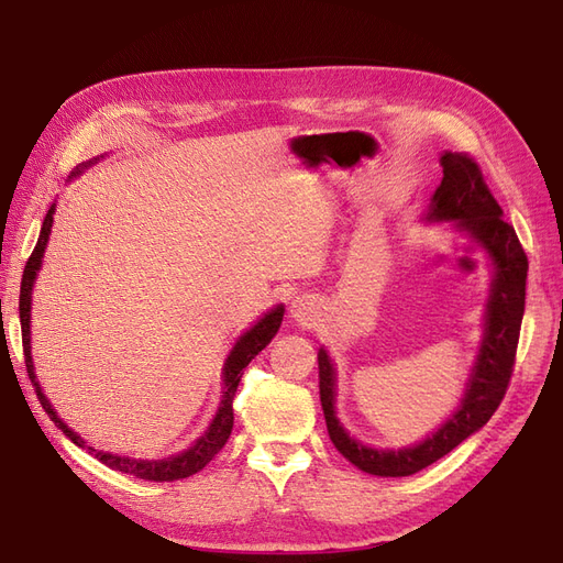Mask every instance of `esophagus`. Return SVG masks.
<instances>
[{
    "label": "esophagus",
    "instance_id": "1",
    "mask_svg": "<svg viewBox=\"0 0 563 563\" xmlns=\"http://www.w3.org/2000/svg\"><path fill=\"white\" fill-rule=\"evenodd\" d=\"M321 317L319 312V305L314 298L310 296H300L291 302V308H288V319H291L296 327H314L317 319Z\"/></svg>",
    "mask_w": 563,
    "mask_h": 563
}]
</instances>
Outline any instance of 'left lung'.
<instances>
[{
    "label": "left lung",
    "instance_id": "8db88e82",
    "mask_svg": "<svg viewBox=\"0 0 563 563\" xmlns=\"http://www.w3.org/2000/svg\"><path fill=\"white\" fill-rule=\"evenodd\" d=\"M441 178L428 209L422 211L424 225H451L467 234L484 249L490 267V284L482 317V340L463 395L449 418L418 444L401 449L368 446L352 437L335 411L338 373L327 347H319V395L327 430L333 446L354 467L376 476H408L437 463L467 437L479 432L496 413L512 376L515 352L526 305L528 261L512 225L503 220V209L486 187L479 166L463 152L444 150L439 157Z\"/></svg>",
    "mask_w": 563,
    "mask_h": 563
}]
</instances>
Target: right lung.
Segmentation results:
<instances>
[{
    "instance_id": "add662e5",
    "label": "right lung",
    "mask_w": 563,
    "mask_h": 563,
    "mask_svg": "<svg viewBox=\"0 0 563 563\" xmlns=\"http://www.w3.org/2000/svg\"><path fill=\"white\" fill-rule=\"evenodd\" d=\"M100 159H106V155H98L89 162H81L75 172L67 176V183H73L75 178H79L84 174V168H89L93 164H98ZM54 213H56V201L51 203V209L44 218L42 230H40V240L35 251H32L30 261L25 265L23 272V282H21V300H19V314H21V331H23V352H25V366H27V376L35 385L37 391V399L42 404L44 411L48 413V418L54 420V424L58 430H63V434L77 444L79 449H89V453H93L100 463L117 470V472H124V474H133L139 476V479L145 482H176V479H185V476L197 474L199 470L207 467L213 455L225 446V441L230 439L232 432V422H234V411H232V401L236 395V385H240L242 376H244V368L251 364V360L261 350H265L269 345V340L277 335L279 327H282V319H284V305H275V308H269L258 321H253L251 327L234 340L232 350L225 356V364H223V373H220V380H223V395H220V404H218V411L211 418L209 428L203 430V434L192 441L190 446L185 451H178L168 457H131V455H122V453H110V451H100L96 446H89L87 441H84L70 424H67L58 413L56 408L51 406L48 397L44 395L42 383L37 378V371H35V362H32V331H30V319H32V288H35L37 275L42 269V261H44V251L48 244V236H51V228H54Z\"/></svg>"
}]
</instances>
